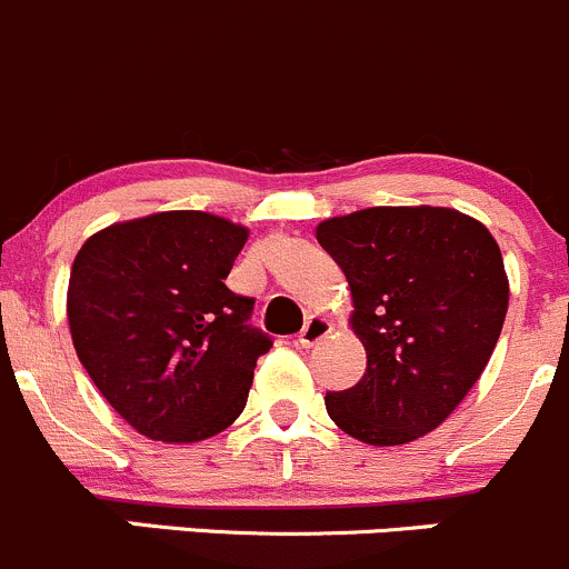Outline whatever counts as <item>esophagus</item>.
I'll return each instance as SVG.
<instances>
[{"label": "esophagus", "mask_w": 569, "mask_h": 569, "mask_svg": "<svg viewBox=\"0 0 569 569\" xmlns=\"http://www.w3.org/2000/svg\"><path fill=\"white\" fill-rule=\"evenodd\" d=\"M328 331H331V323H328L326 318H320V315H312V318L303 323L301 333H298V342H301V348H312V345H318Z\"/></svg>", "instance_id": "esophagus-1"}]
</instances>
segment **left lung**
<instances>
[{"label":"left lung","instance_id":"8db88e82","mask_svg":"<svg viewBox=\"0 0 569 569\" xmlns=\"http://www.w3.org/2000/svg\"><path fill=\"white\" fill-rule=\"evenodd\" d=\"M318 243L353 296L367 372L328 391L339 430L397 447L436 430L488 367L507 318L501 249L452 208H367L318 224Z\"/></svg>","mask_w":569,"mask_h":569}]
</instances>
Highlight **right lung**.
I'll list each match as a JSON object with an SVG mask.
<instances>
[{
    "label": "right lung",
    "mask_w": 569,
    "mask_h": 569,
    "mask_svg": "<svg viewBox=\"0 0 569 569\" xmlns=\"http://www.w3.org/2000/svg\"><path fill=\"white\" fill-rule=\"evenodd\" d=\"M249 230L163 210L87 238L68 282L79 361L107 402L150 441L194 443L227 430L271 337L249 326L254 298L224 279Z\"/></svg>",
    "instance_id": "1"
}]
</instances>
